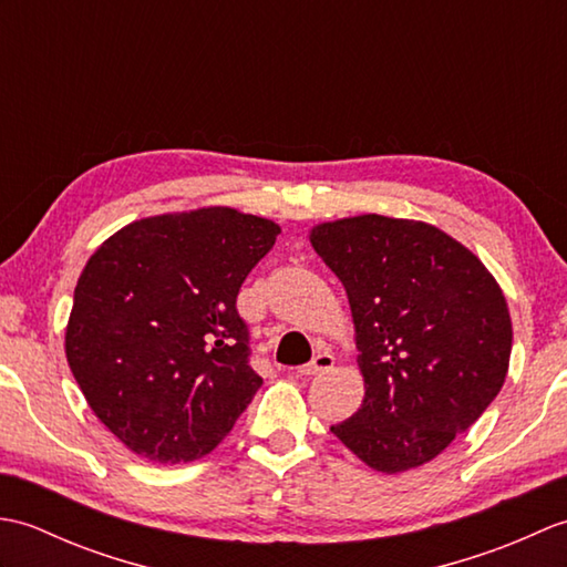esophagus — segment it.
<instances>
[{
  "label": "esophagus",
  "instance_id": "34e87169",
  "mask_svg": "<svg viewBox=\"0 0 567 567\" xmlns=\"http://www.w3.org/2000/svg\"><path fill=\"white\" fill-rule=\"evenodd\" d=\"M333 363H336V360L329 351H319L315 358L309 360L307 365H299L297 372H299V375H319V372H323V370H331Z\"/></svg>",
  "mask_w": 567,
  "mask_h": 567
}]
</instances>
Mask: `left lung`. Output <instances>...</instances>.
Instances as JSON below:
<instances>
[{
  "label": "left lung",
  "instance_id": "1",
  "mask_svg": "<svg viewBox=\"0 0 567 567\" xmlns=\"http://www.w3.org/2000/svg\"><path fill=\"white\" fill-rule=\"evenodd\" d=\"M311 246L343 282L365 400L331 426L378 473L433 461L499 394L512 319L495 277L441 228L351 216L311 228Z\"/></svg>",
  "mask_w": 567,
  "mask_h": 567
}]
</instances>
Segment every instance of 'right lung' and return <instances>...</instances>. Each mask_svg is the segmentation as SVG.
I'll use <instances>...</instances> for the list:
<instances>
[{
	"label": "right lung",
	"mask_w": 567,
	"mask_h": 567,
	"mask_svg": "<svg viewBox=\"0 0 567 567\" xmlns=\"http://www.w3.org/2000/svg\"><path fill=\"white\" fill-rule=\"evenodd\" d=\"M280 226L228 207L148 216L94 250L75 287L68 365L84 400L151 463L212 453L262 378L236 309Z\"/></svg>",
	"instance_id": "1"
}]
</instances>
